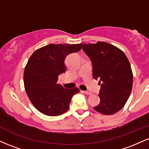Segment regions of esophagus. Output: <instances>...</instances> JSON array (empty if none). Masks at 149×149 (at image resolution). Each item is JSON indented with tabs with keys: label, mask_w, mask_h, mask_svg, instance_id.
Masks as SVG:
<instances>
[{
	"label": "esophagus",
	"mask_w": 149,
	"mask_h": 149,
	"mask_svg": "<svg viewBox=\"0 0 149 149\" xmlns=\"http://www.w3.org/2000/svg\"><path fill=\"white\" fill-rule=\"evenodd\" d=\"M82 92H83V93L86 94V95H91L92 93L90 92H88V91H82Z\"/></svg>",
	"instance_id": "1"
}]
</instances>
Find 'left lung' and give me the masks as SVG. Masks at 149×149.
<instances>
[{
  "label": "left lung",
  "instance_id": "8db88e82",
  "mask_svg": "<svg viewBox=\"0 0 149 149\" xmlns=\"http://www.w3.org/2000/svg\"><path fill=\"white\" fill-rule=\"evenodd\" d=\"M83 49L92 61L93 78L102 83L100 103L94 109L104 115L116 113L126 104L132 88L127 57L118 47L106 42L83 44Z\"/></svg>",
  "mask_w": 149,
  "mask_h": 149
}]
</instances>
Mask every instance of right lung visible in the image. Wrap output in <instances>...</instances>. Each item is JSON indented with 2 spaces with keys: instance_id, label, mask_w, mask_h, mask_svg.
<instances>
[{
  "instance_id": "1",
  "label": "right lung",
  "mask_w": 149,
  "mask_h": 149,
  "mask_svg": "<svg viewBox=\"0 0 149 149\" xmlns=\"http://www.w3.org/2000/svg\"><path fill=\"white\" fill-rule=\"evenodd\" d=\"M83 44H49L31 54L24 71V84L34 107L42 113L57 116L66 112L78 88L66 89L57 83L58 76L66 72L64 60Z\"/></svg>"
}]
</instances>
